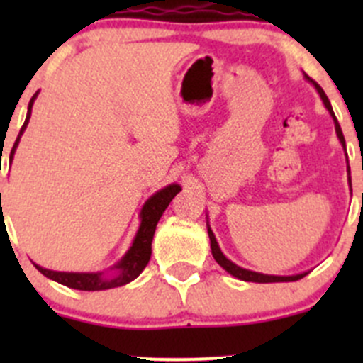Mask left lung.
Returning <instances> with one entry per match:
<instances>
[{"label":"left lung","mask_w":363,"mask_h":363,"mask_svg":"<svg viewBox=\"0 0 363 363\" xmlns=\"http://www.w3.org/2000/svg\"><path fill=\"white\" fill-rule=\"evenodd\" d=\"M306 79L309 80V82H313V86L316 87V91H318V93H320V96H321V100H323V104H325V107H327V111L330 112L332 117H334L335 133H337V137H339L340 144H342V147L346 149L344 135H342V131H340V126H339L337 119H335V113H334V111H332V105H330V101H328L327 94H325V91L321 89V87L318 86V84L314 82L313 79H309V77H307V75H306ZM347 172H350V167H347ZM350 184H351V179H350ZM207 232H208V239H211V250H212V256H214V259L219 263V265L223 267V269L226 270V272L232 274V276L237 277V279L250 281V283H288V281H298V279H302L303 276H307V272L295 274V276H269V274H259V272H252V270L242 269V267L235 265V263H233L232 259H228L225 255H223L221 250H219V246H218V240H216L214 233H212L211 226H207Z\"/></svg>","instance_id":"left-lung-1"}]
</instances>
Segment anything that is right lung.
<instances>
[{"label":"right lung","instance_id":"add662e5","mask_svg":"<svg viewBox=\"0 0 363 363\" xmlns=\"http://www.w3.org/2000/svg\"><path fill=\"white\" fill-rule=\"evenodd\" d=\"M38 94V93H36ZM35 96L31 98L28 107V116H26V121L21 128V133L17 137L16 144H13L12 152H10V163H12L13 155H16V149L19 145L21 135L24 133L26 126L29 123V117H31V108L33 104H35ZM181 191V186L179 184H170L167 188L160 189L158 193L151 196L147 202L144 203L140 212V226H138V232L135 235L133 244L128 250L126 255L123 256L117 265H113L116 269V274L111 277L104 276V272H56V270L43 269V267L36 265V269L43 274L49 279L56 281V283L65 284V286L73 288V290H84V291H98V290H108V288H117L123 286V284L131 283L133 279H137L140 276L142 270L145 269V265L151 259V242L152 237H155L156 225H158L161 214L164 212V208L168 207V203L172 202L177 193Z\"/></svg>","mask_w":363,"mask_h":363}]
</instances>
